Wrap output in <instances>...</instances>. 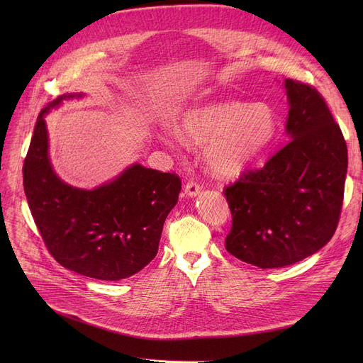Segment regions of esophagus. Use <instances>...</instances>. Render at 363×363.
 <instances>
[{"label": "esophagus", "mask_w": 363, "mask_h": 363, "mask_svg": "<svg viewBox=\"0 0 363 363\" xmlns=\"http://www.w3.org/2000/svg\"><path fill=\"white\" fill-rule=\"evenodd\" d=\"M200 189H201V186H200L197 182L189 181V182H186V185L184 186V194H185L186 197H197V196L200 194Z\"/></svg>", "instance_id": "1"}]
</instances>
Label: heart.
<instances>
[{"label":"heart","instance_id":"b5f03b06","mask_svg":"<svg viewBox=\"0 0 363 363\" xmlns=\"http://www.w3.org/2000/svg\"><path fill=\"white\" fill-rule=\"evenodd\" d=\"M186 145L203 147V157L219 178H237L274 141L278 121L264 103H207L184 110L172 125Z\"/></svg>","mask_w":363,"mask_h":363}]
</instances>
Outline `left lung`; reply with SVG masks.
<instances>
[{
	"label": "left lung",
	"instance_id": "1",
	"mask_svg": "<svg viewBox=\"0 0 363 363\" xmlns=\"http://www.w3.org/2000/svg\"><path fill=\"white\" fill-rule=\"evenodd\" d=\"M284 88L291 141L223 191L233 213L226 250L262 269L297 263L333 238L347 174L346 141L320 94L293 79Z\"/></svg>",
	"mask_w": 363,
	"mask_h": 363
}]
</instances>
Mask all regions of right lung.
<instances>
[{"mask_svg":"<svg viewBox=\"0 0 363 363\" xmlns=\"http://www.w3.org/2000/svg\"><path fill=\"white\" fill-rule=\"evenodd\" d=\"M63 94L41 110L23 164V186L33 220L52 257L89 278L119 281L156 257L163 223L178 203L181 179L140 163L94 189L62 181L50 160L45 116Z\"/></svg>","mask_w":363,"mask_h":363,"instance_id":"right-lung-1","label":"right lung"}]
</instances>
